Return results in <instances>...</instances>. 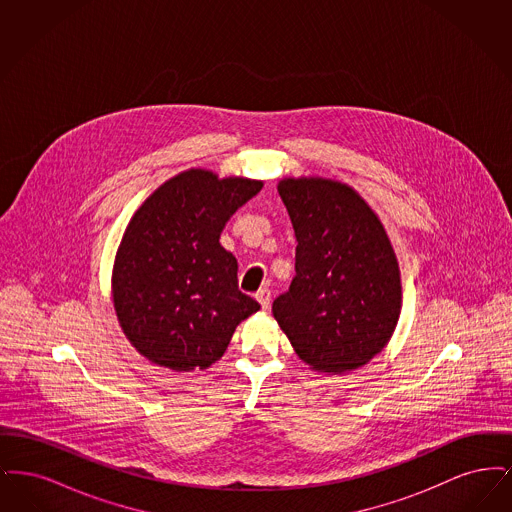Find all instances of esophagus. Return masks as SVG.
Segmentation results:
<instances>
[{
    "instance_id": "obj_1",
    "label": "esophagus",
    "mask_w": 512,
    "mask_h": 512,
    "mask_svg": "<svg viewBox=\"0 0 512 512\" xmlns=\"http://www.w3.org/2000/svg\"><path fill=\"white\" fill-rule=\"evenodd\" d=\"M270 297H272V293L268 288H261L259 292L255 293V299L261 303V307L263 309H268L270 307Z\"/></svg>"
}]
</instances>
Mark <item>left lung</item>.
Here are the masks:
<instances>
[{
  "instance_id": "obj_1",
  "label": "left lung",
  "mask_w": 512,
  "mask_h": 512,
  "mask_svg": "<svg viewBox=\"0 0 512 512\" xmlns=\"http://www.w3.org/2000/svg\"><path fill=\"white\" fill-rule=\"evenodd\" d=\"M295 232V276L272 315L315 370L345 372L378 355L401 313L390 238L365 199L326 178L278 184Z\"/></svg>"
}]
</instances>
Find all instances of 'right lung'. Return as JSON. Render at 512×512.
I'll use <instances>...</instances> for the list:
<instances>
[{
	"label": "right lung",
	"mask_w": 512,
	"mask_h": 512,
	"mask_svg": "<svg viewBox=\"0 0 512 512\" xmlns=\"http://www.w3.org/2000/svg\"><path fill=\"white\" fill-rule=\"evenodd\" d=\"M261 188V180L190 169L134 213L115 257L113 303L122 332L151 363L207 368L236 326L261 309L238 290V261L219 242L226 222Z\"/></svg>",
	"instance_id": "right-lung-1"
}]
</instances>
